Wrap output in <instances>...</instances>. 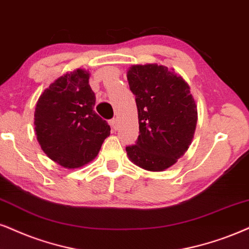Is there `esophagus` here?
I'll return each mask as SVG.
<instances>
[{
	"mask_svg": "<svg viewBox=\"0 0 249 249\" xmlns=\"http://www.w3.org/2000/svg\"><path fill=\"white\" fill-rule=\"evenodd\" d=\"M109 124H110V126L114 128V130H116V128H117V119H116V118L110 119Z\"/></svg>",
	"mask_w": 249,
	"mask_h": 249,
	"instance_id": "esophagus-1",
	"label": "esophagus"
}]
</instances>
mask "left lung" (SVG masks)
<instances>
[{"mask_svg": "<svg viewBox=\"0 0 249 249\" xmlns=\"http://www.w3.org/2000/svg\"><path fill=\"white\" fill-rule=\"evenodd\" d=\"M135 95L139 137L126 147L134 164L163 171L184 155L196 126V106L181 77L157 64L133 65L127 72Z\"/></svg>", "mask_w": 249, "mask_h": 249, "instance_id": "obj_1", "label": "left lung"}]
</instances>
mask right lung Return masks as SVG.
<instances>
[{"label": "right lung", "instance_id": "obj_1", "mask_svg": "<svg viewBox=\"0 0 249 249\" xmlns=\"http://www.w3.org/2000/svg\"><path fill=\"white\" fill-rule=\"evenodd\" d=\"M89 73L78 69L59 77L41 94L34 114L36 138L49 159L68 169L99 154L110 126L94 110Z\"/></svg>", "mask_w": 249, "mask_h": 249}]
</instances>
